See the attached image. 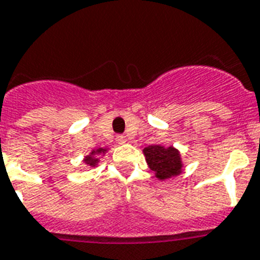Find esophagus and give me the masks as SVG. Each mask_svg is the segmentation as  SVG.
Returning a JSON list of instances; mask_svg holds the SVG:
<instances>
[{
	"label": "esophagus",
	"instance_id": "obj_1",
	"mask_svg": "<svg viewBox=\"0 0 260 260\" xmlns=\"http://www.w3.org/2000/svg\"><path fill=\"white\" fill-rule=\"evenodd\" d=\"M116 141H117V144H125L126 137L124 136V135H119V136L116 137Z\"/></svg>",
	"mask_w": 260,
	"mask_h": 260
}]
</instances>
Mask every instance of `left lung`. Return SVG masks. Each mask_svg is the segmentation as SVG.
<instances>
[{
    "label": "left lung",
    "instance_id": "8db88e82",
    "mask_svg": "<svg viewBox=\"0 0 260 260\" xmlns=\"http://www.w3.org/2000/svg\"><path fill=\"white\" fill-rule=\"evenodd\" d=\"M143 152L148 167L154 172L158 180H168L182 173L184 164L181 160L180 150L174 147H164L157 144L144 148Z\"/></svg>",
    "mask_w": 260,
    "mask_h": 260
}]
</instances>
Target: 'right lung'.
<instances>
[{"label": "right lung", "instance_id": "obj_1", "mask_svg": "<svg viewBox=\"0 0 260 260\" xmlns=\"http://www.w3.org/2000/svg\"><path fill=\"white\" fill-rule=\"evenodd\" d=\"M107 150H108V148H98V149L91 150V153L87 154L83 161H84L87 167L95 168L99 164L100 156H104L107 153Z\"/></svg>", "mask_w": 260, "mask_h": 260}]
</instances>
